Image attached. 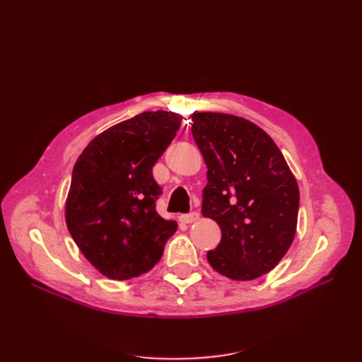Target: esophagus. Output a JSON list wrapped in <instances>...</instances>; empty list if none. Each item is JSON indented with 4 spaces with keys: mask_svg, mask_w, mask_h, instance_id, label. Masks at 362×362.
<instances>
[{
    "mask_svg": "<svg viewBox=\"0 0 362 362\" xmlns=\"http://www.w3.org/2000/svg\"><path fill=\"white\" fill-rule=\"evenodd\" d=\"M199 218V214L198 213H190V214H182L181 216V222L184 223H193Z\"/></svg>",
    "mask_w": 362,
    "mask_h": 362,
    "instance_id": "obj_1",
    "label": "esophagus"
}]
</instances>
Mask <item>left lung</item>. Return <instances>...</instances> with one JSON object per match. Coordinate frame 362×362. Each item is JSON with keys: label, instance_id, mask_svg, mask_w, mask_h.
Listing matches in <instances>:
<instances>
[{"label": "left lung", "instance_id": "left-lung-1", "mask_svg": "<svg viewBox=\"0 0 362 362\" xmlns=\"http://www.w3.org/2000/svg\"><path fill=\"white\" fill-rule=\"evenodd\" d=\"M192 120L208 169L202 216L222 231L221 243L206 252V259L229 279H257L293 243L298 181L273 139L250 120L216 112L194 113Z\"/></svg>", "mask_w": 362, "mask_h": 362}]
</instances>
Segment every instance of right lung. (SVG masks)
<instances>
[{"label": "right lung", "instance_id": "add662e5", "mask_svg": "<svg viewBox=\"0 0 362 362\" xmlns=\"http://www.w3.org/2000/svg\"><path fill=\"white\" fill-rule=\"evenodd\" d=\"M182 116L145 112L103 131L76 160L64 204L74 242L101 275L125 281L160 261L177 222L156 211L160 187L152 168Z\"/></svg>", "mask_w": 362, "mask_h": 362}]
</instances>
